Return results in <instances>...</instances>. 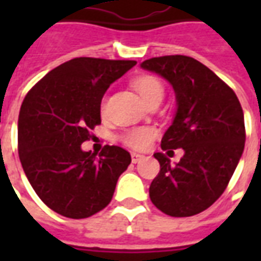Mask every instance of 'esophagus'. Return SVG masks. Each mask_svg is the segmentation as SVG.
I'll return each instance as SVG.
<instances>
[{
	"label": "esophagus",
	"mask_w": 261,
	"mask_h": 261,
	"mask_svg": "<svg viewBox=\"0 0 261 261\" xmlns=\"http://www.w3.org/2000/svg\"><path fill=\"white\" fill-rule=\"evenodd\" d=\"M144 159V155L141 153H137V152H133L131 153V161H133V164H138L140 161Z\"/></svg>",
	"instance_id": "34e87169"
}]
</instances>
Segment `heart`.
I'll return each instance as SVG.
<instances>
[{"mask_svg":"<svg viewBox=\"0 0 261 261\" xmlns=\"http://www.w3.org/2000/svg\"><path fill=\"white\" fill-rule=\"evenodd\" d=\"M134 88L137 92L141 95L144 102H151L155 97H161L164 95V85L162 82L151 76V75H145V76H140L134 81ZM155 137V130L151 127H138V128H133L125 133L124 136L121 137V140L127 147L134 148V149H144L149 145V142L152 141Z\"/></svg>","mask_w":261,"mask_h":261,"instance_id":"b5f03b06","label":"heart"}]
</instances>
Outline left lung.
I'll list each match as a JSON object with an SVG mask.
<instances>
[{
    "instance_id": "obj_1",
    "label": "left lung",
    "mask_w": 261,
    "mask_h": 261,
    "mask_svg": "<svg viewBox=\"0 0 261 261\" xmlns=\"http://www.w3.org/2000/svg\"><path fill=\"white\" fill-rule=\"evenodd\" d=\"M141 68L173 86L176 114L162 137L164 151L181 148L176 165L162 152L149 186L153 205L170 217H192L217 201L228 186L245 148V119L235 92L200 61L187 56L153 57Z\"/></svg>"
}]
</instances>
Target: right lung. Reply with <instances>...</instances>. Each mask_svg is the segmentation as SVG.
Here are the masks:
<instances>
[{
  "label": "right lung",
  "instance_id": "1",
  "mask_svg": "<svg viewBox=\"0 0 261 261\" xmlns=\"http://www.w3.org/2000/svg\"><path fill=\"white\" fill-rule=\"evenodd\" d=\"M133 60L78 57L51 69L28 92L18 119V151L33 190L67 218H88L112 201L120 175L131 164L121 147L96 156L82 151L100 124V102Z\"/></svg>",
  "mask_w": 261,
  "mask_h": 261
}]
</instances>
